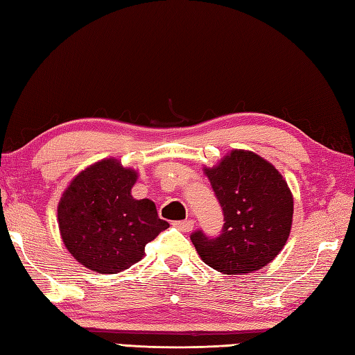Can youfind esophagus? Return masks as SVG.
Masks as SVG:
<instances>
[{"mask_svg":"<svg viewBox=\"0 0 355 355\" xmlns=\"http://www.w3.org/2000/svg\"><path fill=\"white\" fill-rule=\"evenodd\" d=\"M173 225H175L178 230H180L182 232H190L194 227V220H182V222H175Z\"/></svg>","mask_w":355,"mask_h":355,"instance_id":"34e87169","label":"esophagus"}]
</instances>
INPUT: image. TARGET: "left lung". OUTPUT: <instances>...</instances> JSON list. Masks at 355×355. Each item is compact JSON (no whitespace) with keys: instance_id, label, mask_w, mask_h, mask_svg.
<instances>
[{"instance_id":"obj_1","label":"left lung","mask_w":355,"mask_h":355,"mask_svg":"<svg viewBox=\"0 0 355 355\" xmlns=\"http://www.w3.org/2000/svg\"><path fill=\"white\" fill-rule=\"evenodd\" d=\"M223 209V230L212 239L202 231L191 241L202 261L225 275L259 270L284 248L293 218L286 179L254 152L232 150L205 168Z\"/></svg>"}]
</instances>
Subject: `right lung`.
<instances>
[{
  "label": "right lung",
  "instance_id": "right-lung-1",
  "mask_svg": "<svg viewBox=\"0 0 355 355\" xmlns=\"http://www.w3.org/2000/svg\"><path fill=\"white\" fill-rule=\"evenodd\" d=\"M138 173L116 159L89 165L71 180L58 207L65 248L97 273H118L144 257L146 244L168 223L155 203L132 198Z\"/></svg>",
  "mask_w": 355,
  "mask_h": 355
}]
</instances>
